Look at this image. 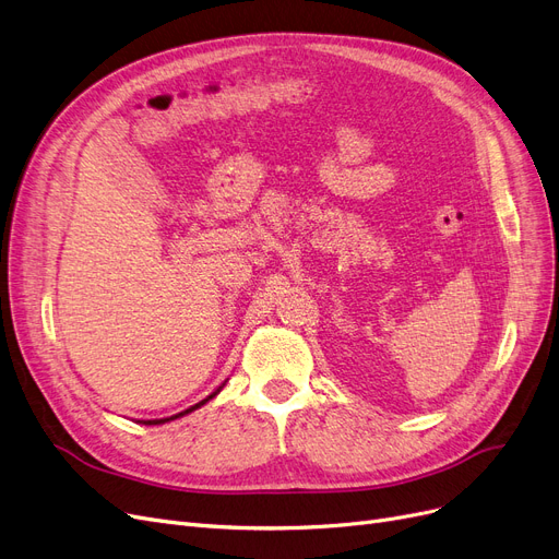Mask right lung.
I'll list each match as a JSON object with an SVG mask.
<instances>
[{
	"instance_id": "1",
	"label": "right lung",
	"mask_w": 559,
	"mask_h": 559,
	"mask_svg": "<svg viewBox=\"0 0 559 559\" xmlns=\"http://www.w3.org/2000/svg\"><path fill=\"white\" fill-rule=\"evenodd\" d=\"M218 394V389L214 391V394L212 396H206L202 403H198V405H193V407H189V409H186V412H179V415H175V417H170V419H177V417H181V415H189V412H193L195 407H200V405H204L206 401H210V399H214ZM170 419H154V421H144V424H150V426H154V424H165V421H170Z\"/></svg>"
}]
</instances>
